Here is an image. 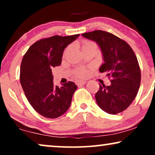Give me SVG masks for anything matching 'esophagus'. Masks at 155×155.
Segmentation results:
<instances>
[{"label":"esophagus","instance_id":"1","mask_svg":"<svg viewBox=\"0 0 155 155\" xmlns=\"http://www.w3.org/2000/svg\"><path fill=\"white\" fill-rule=\"evenodd\" d=\"M86 82H87V81H85V80H77V81L75 82V83L78 86H81V85H83V84H85Z\"/></svg>","mask_w":155,"mask_h":155}]
</instances>
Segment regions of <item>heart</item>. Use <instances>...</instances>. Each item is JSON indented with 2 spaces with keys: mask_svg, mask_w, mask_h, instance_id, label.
Returning a JSON list of instances; mask_svg holds the SVG:
<instances>
[{
  "mask_svg": "<svg viewBox=\"0 0 155 155\" xmlns=\"http://www.w3.org/2000/svg\"><path fill=\"white\" fill-rule=\"evenodd\" d=\"M95 44L94 42L90 41H84L82 44V48L83 47H87V46H94ZM87 75V72L85 70H80L76 73V76L78 78H84Z\"/></svg>",
  "mask_w": 155,
  "mask_h": 155,
  "instance_id": "obj_1",
  "label": "heart"
}]
</instances>
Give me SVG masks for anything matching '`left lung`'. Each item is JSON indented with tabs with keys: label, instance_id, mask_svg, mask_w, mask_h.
I'll return each instance as SVG.
<instances>
[{
	"label": "left lung",
	"instance_id": "1",
	"mask_svg": "<svg viewBox=\"0 0 155 155\" xmlns=\"http://www.w3.org/2000/svg\"><path fill=\"white\" fill-rule=\"evenodd\" d=\"M82 36L98 44L104 61L99 72L111 79L109 86L100 84L95 94L97 104L109 114L124 111L134 100L140 85V69L134 51L127 42L107 31L96 30Z\"/></svg>",
	"mask_w": 155,
	"mask_h": 155
}]
</instances>
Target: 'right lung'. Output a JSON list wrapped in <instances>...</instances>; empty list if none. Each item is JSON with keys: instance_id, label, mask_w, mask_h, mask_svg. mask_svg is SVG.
Returning <instances> with one entry per match:
<instances>
[{"instance_id": "add662e5", "label": "right lung", "mask_w": 155, "mask_h": 155, "mask_svg": "<svg viewBox=\"0 0 155 155\" xmlns=\"http://www.w3.org/2000/svg\"><path fill=\"white\" fill-rule=\"evenodd\" d=\"M79 36L42 39L32 44L23 56L21 85L31 107L44 117L58 118L69 109L77 85L69 81L61 87L55 86L51 68L61 65L65 47Z\"/></svg>"}]
</instances>
